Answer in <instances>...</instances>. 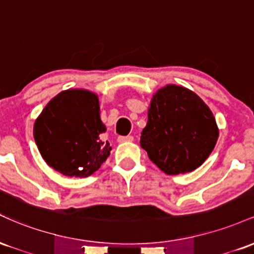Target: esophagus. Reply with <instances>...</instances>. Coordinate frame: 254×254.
<instances>
[{"label": "esophagus", "mask_w": 254, "mask_h": 254, "mask_svg": "<svg viewBox=\"0 0 254 254\" xmlns=\"http://www.w3.org/2000/svg\"><path fill=\"white\" fill-rule=\"evenodd\" d=\"M117 141L119 143H123V142H132L133 141V136L127 135V136H119L117 138Z\"/></svg>", "instance_id": "1"}]
</instances>
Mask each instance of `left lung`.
Listing matches in <instances>:
<instances>
[{"mask_svg":"<svg viewBox=\"0 0 254 254\" xmlns=\"http://www.w3.org/2000/svg\"><path fill=\"white\" fill-rule=\"evenodd\" d=\"M141 147L170 176L194 171L216 144L218 129L210 109L191 90L170 86L154 95Z\"/></svg>","mask_w":254,"mask_h":254,"instance_id":"obj_1","label":"left lung"}]
</instances>
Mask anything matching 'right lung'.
I'll list each match as a JSON object with an SVG mask.
<instances>
[{
    "instance_id": "obj_1",
    "label": "right lung",
    "mask_w": 254,
    "mask_h": 254,
    "mask_svg": "<svg viewBox=\"0 0 254 254\" xmlns=\"http://www.w3.org/2000/svg\"><path fill=\"white\" fill-rule=\"evenodd\" d=\"M98 97L88 90L69 89L45 106L34 123L33 136L46 164L66 177L86 178L110 155L103 133Z\"/></svg>"
}]
</instances>
